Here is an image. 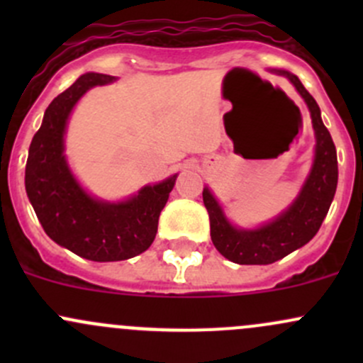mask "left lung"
Returning <instances> with one entry per match:
<instances>
[{
  "label": "left lung",
  "instance_id": "left-lung-1",
  "mask_svg": "<svg viewBox=\"0 0 363 363\" xmlns=\"http://www.w3.org/2000/svg\"><path fill=\"white\" fill-rule=\"evenodd\" d=\"M286 77L307 104L313 119L316 149L314 163L306 184L290 207L274 221L256 230L237 228L226 219L221 205L208 188H203V203L211 219V239L226 259L239 265H269L298 247L306 246L318 233L337 188V152L334 140L321 121L316 100L302 86L298 77L286 69H274Z\"/></svg>",
  "mask_w": 363,
  "mask_h": 363
}]
</instances>
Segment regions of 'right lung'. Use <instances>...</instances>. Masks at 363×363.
<instances>
[{"label":"right lung","instance_id":"1","mask_svg":"<svg viewBox=\"0 0 363 363\" xmlns=\"http://www.w3.org/2000/svg\"><path fill=\"white\" fill-rule=\"evenodd\" d=\"M112 75L84 73L56 96L43 113L29 145L26 193L47 235L60 246L93 262H121L147 250L177 174L145 186L124 202H104L87 195L65 158L69 112L87 89L112 82Z\"/></svg>","mask_w":363,"mask_h":363}]
</instances>
